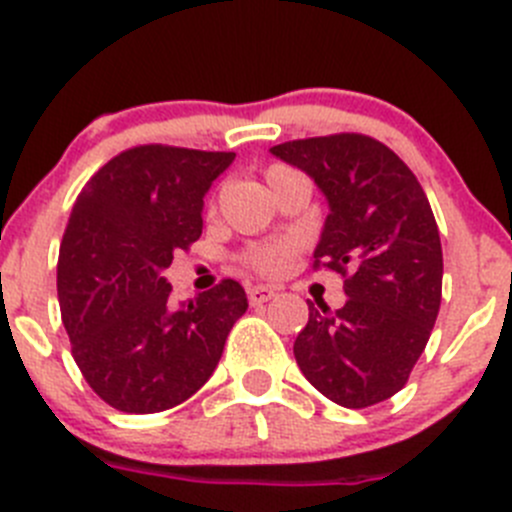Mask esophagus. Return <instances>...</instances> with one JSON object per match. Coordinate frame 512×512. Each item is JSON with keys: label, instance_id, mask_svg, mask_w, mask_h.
Masks as SVG:
<instances>
[{"label": "esophagus", "instance_id": "34e87169", "mask_svg": "<svg viewBox=\"0 0 512 512\" xmlns=\"http://www.w3.org/2000/svg\"><path fill=\"white\" fill-rule=\"evenodd\" d=\"M276 296V289L264 284H256V286H248V304L251 306H261L266 301H271Z\"/></svg>", "mask_w": 512, "mask_h": 512}]
</instances>
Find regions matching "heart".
Segmentation results:
<instances>
[{
	"label": "heart",
	"mask_w": 512,
	"mask_h": 512,
	"mask_svg": "<svg viewBox=\"0 0 512 512\" xmlns=\"http://www.w3.org/2000/svg\"><path fill=\"white\" fill-rule=\"evenodd\" d=\"M279 170H286L284 165H274V168L266 170V178L276 175ZM291 256H294V243L291 241H274V243H261V246L248 248L243 261H246L251 269H256L259 274L266 276H276L281 271L289 269Z\"/></svg>",
	"instance_id": "heart-1"
}]
</instances>
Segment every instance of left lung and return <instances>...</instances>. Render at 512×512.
<instances>
[{"label": "left lung", "instance_id": "left-lung-1", "mask_svg": "<svg viewBox=\"0 0 512 512\" xmlns=\"http://www.w3.org/2000/svg\"><path fill=\"white\" fill-rule=\"evenodd\" d=\"M304 170L329 203L314 266L344 276L342 309L309 304L294 342L304 377L362 410L410 379L442 299V246L430 201L399 155L369 135L339 133L271 148Z\"/></svg>", "mask_w": 512, "mask_h": 512}]
</instances>
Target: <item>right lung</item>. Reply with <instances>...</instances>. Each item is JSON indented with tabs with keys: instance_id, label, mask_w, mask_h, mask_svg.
Masks as SVG:
<instances>
[{
	"instance_id": "right-lung-1",
	"label": "right lung",
	"mask_w": 512,
	"mask_h": 512,
	"mask_svg": "<svg viewBox=\"0 0 512 512\" xmlns=\"http://www.w3.org/2000/svg\"><path fill=\"white\" fill-rule=\"evenodd\" d=\"M236 153L138 145L107 160L72 206L57 261V296L72 357L95 394L130 415L186 402L216 369L248 309L223 279L170 306L163 271L201 238L203 196Z\"/></svg>"
}]
</instances>
